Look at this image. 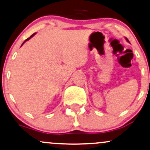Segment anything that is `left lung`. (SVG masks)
Returning a JSON list of instances; mask_svg holds the SVG:
<instances>
[{
    "label": "left lung",
    "instance_id": "left-lung-1",
    "mask_svg": "<svg viewBox=\"0 0 150 150\" xmlns=\"http://www.w3.org/2000/svg\"><path fill=\"white\" fill-rule=\"evenodd\" d=\"M126 40H127L128 41V42H129V40H128V39L127 38H126Z\"/></svg>",
    "mask_w": 150,
    "mask_h": 150
}]
</instances>
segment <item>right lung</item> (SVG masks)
I'll return each instance as SVG.
<instances>
[{"mask_svg": "<svg viewBox=\"0 0 150 150\" xmlns=\"http://www.w3.org/2000/svg\"><path fill=\"white\" fill-rule=\"evenodd\" d=\"M35 33H33V35H30V38H27L26 40H25V41H24V42H23L22 43V45H21V46H22V45H23V44H24V43H25V42H26V41H27V40H29V39L30 38H32V37H33V36L34 35H35Z\"/></svg>", "mask_w": 150, "mask_h": 150, "instance_id": "1", "label": "right lung"}]
</instances>
